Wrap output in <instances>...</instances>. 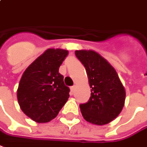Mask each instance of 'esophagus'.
<instances>
[{"mask_svg": "<svg viewBox=\"0 0 147 147\" xmlns=\"http://www.w3.org/2000/svg\"><path fill=\"white\" fill-rule=\"evenodd\" d=\"M75 88H76V86L75 85H74V86H72L71 88H70V89H71V92L74 93V91H75Z\"/></svg>", "mask_w": 147, "mask_h": 147, "instance_id": "34e87169", "label": "esophagus"}]
</instances>
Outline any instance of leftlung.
Masks as SVG:
<instances>
[{
    "label": "left lung",
    "mask_w": 147,
    "mask_h": 147,
    "mask_svg": "<svg viewBox=\"0 0 147 147\" xmlns=\"http://www.w3.org/2000/svg\"><path fill=\"white\" fill-rule=\"evenodd\" d=\"M85 66L91 88V96L80 105L83 117L88 123L105 125L119 115L125 102V88L115 69L105 58L93 51H76Z\"/></svg>",
    "instance_id": "obj_1"
}]
</instances>
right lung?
<instances>
[{
	"label": "right lung",
	"mask_w": 147,
	"mask_h": 147,
	"mask_svg": "<svg viewBox=\"0 0 147 147\" xmlns=\"http://www.w3.org/2000/svg\"><path fill=\"white\" fill-rule=\"evenodd\" d=\"M68 55L62 49H47L24 72L17 99L23 112L37 123L55 119L69 96L59 67Z\"/></svg>",
	"instance_id": "obj_1"
}]
</instances>
